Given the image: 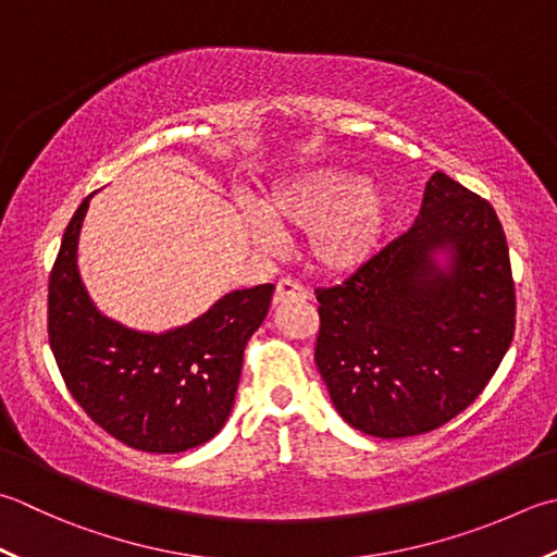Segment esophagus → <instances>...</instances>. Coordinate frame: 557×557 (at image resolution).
<instances>
[{"label": "esophagus", "instance_id": "esophagus-1", "mask_svg": "<svg viewBox=\"0 0 557 557\" xmlns=\"http://www.w3.org/2000/svg\"><path fill=\"white\" fill-rule=\"evenodd\" d=\"M309 292L304 289L301 285L292 280H280L277 282V289H275V307H282V304H289V301H307Z\"/></svg>", "mask_w": 557, "mask_h": 557}]
</instances>
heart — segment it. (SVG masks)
I'll return each mask as SVG.
<instances>
[{
  "mask_svg": "<svg viewBox=\"0 0 557 557\" xmlns=\"http://www.w3.org/2000/svg\"><path fill=\"white\" fill-rule=\"evenodd\" d=\"M388 220L386 193L372 181L337 166H315L272 185L260 195L246 226L256 242H275L277 232H307L309 263L343 275L364 265L381 244Z\"/></svg>",
  "mask_w": 557,
  "mask_h": 557,
  "instance_id": "1",
  "label": "heart"
}]
</instances>
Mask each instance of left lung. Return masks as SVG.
<instances>
[{"label": "left lung", "mask_w": 557, "mask_h": 557, "mask_svg": "<svg viewBox=\"0 0 557 557\" xmlns=\"http://www.w3.org/2000/svg\"><path fill=\"white\" fill-rule=\"evenodd\" d=\"M315 299V367L333 406L381 440L416 437L459 416L515 337L503 224L493 205L442 171L424 185L408 232Z\"/></svg>", "instance_id": "1"}]
</instances>
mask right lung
Wrapping results in <instances>:
<instances>
[{
	"label": "right lung",
	"instance_id": "add662e5",
	"mask_svg": "<svg viewBox=\"0 0 557 557\" xmlns=\"http://www.w3.org/2000/svg\"><path fill=\"white\" fill-rule=\"evenodd\" d=\"M91 195L64 228L48 285V335L74 400L133 449L178 454L210 442L234 408L244 350L275 287L228 292L166 333L125 329L96 309L76 268Z\"/></svg>",
	"mask_w": 557,
	"mask_h": 557
}]
</instances>
